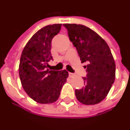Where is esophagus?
<instances>
[{"mask_svg": "<svg viewBox=\"0 0 130 130\" xmlns=\"http://www.w3.org/2000/svg\"><path fill=\"white\" fill-rule=\"evenodd\" d=\"M68 74H69V76H70V77H72V76L73 75V73H72V72H69Z\"/></svg>", "mask_w": 130, "mask_h": 130, "instance_id": "34e87169", "label": "esophagus"}]
</instances>
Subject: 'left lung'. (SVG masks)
I'll return each mask as SVG.
<instances>
[{
  "label": "left lung",
  "instance_id": "left-lung-1",
  "mask_svg": "<svg viewBox=\"0 0 130 130\" xmlns=\"http://www.w3.org/2000/svg\"><path fill=\"white\" fill-rule=\"evenodd\" d=\"M69 39L76 48L81 62H87V74L83 77L84 87L75 89L77 100L85 105L102 101L109 92L116 78V63L109 46L89 27L65 24Z\"/></svg>",
  "mask_w": 130,
  "mask_h": 130
}]
</instances>
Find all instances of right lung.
<instances>
[{
  "mask_svg": "<svg viewBox=\"0 0 130 130\" xmlns=\"http://www.w3.org/2000/svg\"><path fill=\"white\" fill-rule=\"evenodd\" d=\"M61 24L48 25L34 34L22 51L19 75L25 92L39 103H51L59 98L68 72L49 70L48 62L53 60L51 41L59 33Z\"/></svg>",
  "mask_w": 130,
  "mask_h": 130,
  "instance_id": "add662e5",
  "label": "right lung"
}]
</instances>
